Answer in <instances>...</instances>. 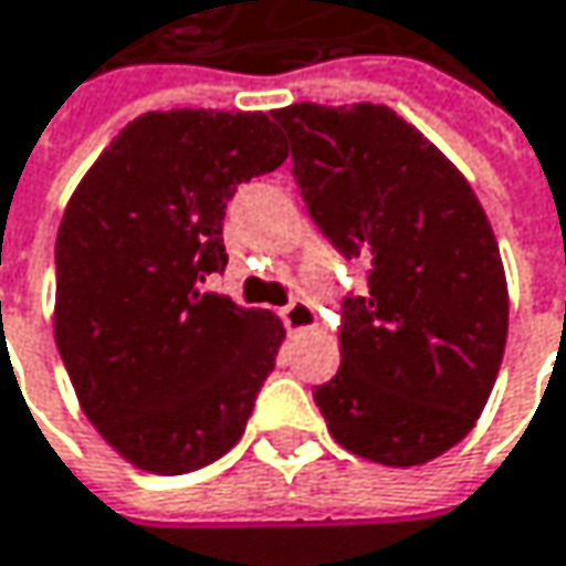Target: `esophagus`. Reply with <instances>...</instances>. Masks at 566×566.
<instances>
[{"label":"esophagus","mask_w":566,"mask_h":566,"mask_svg":"<svg viewBox=\"0 0 566 566\" xmlns=\"http://www.w3.org/2000/svg\"><path fill=\"white\" fill-rule=\"evenodd\" d=\"M282 319H284V326H287L291 332H301V329H310L316 316H313V307H310L307 297H294V301L282 310Z\"/></svg>","instance_id":"34e87169"}]
</instances>
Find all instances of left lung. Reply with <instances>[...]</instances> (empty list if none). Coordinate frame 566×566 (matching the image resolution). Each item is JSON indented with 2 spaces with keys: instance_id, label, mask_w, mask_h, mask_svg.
I'll return each instance as SVG.
<instances>
[{
  "instance_id": "8db88e82",
  "label": "left lung",
  "mask_w": 566,
  "mask_h": 566,
  "mask_svg": "<svg viewBox=\"0 0 566 566\" xmlns=\"http://www.w3.org/2000/svg\"><path fill=\"white\" fill-rule=\"evenodd\" d=\"M272 119L310 218L367 269L342 301V367L313 399L348 453L430 462L475 428L504 360L510 304L488 214L389 107L291 104Z\"/></svg>"
}]
</instances>
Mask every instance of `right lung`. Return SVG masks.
<instances>
[{"instance_id": "add662e5", "label": "right lung", "mask_w": 566, "mask_h": 566, "mask_svg": "<svg viewBox=\"0 0 566 566\" xmlns=\"http://www.w3.org/2000/svg\"><path fill=\"white\" fill-rule=\"evenodd\" d=\"M284 158L265 113H145L69 199L56 348L91 424L145 472L184 475L228 453L275 370L282 323L202 284L228 265L237 186Z\"/></svg>"}]
</instances>
